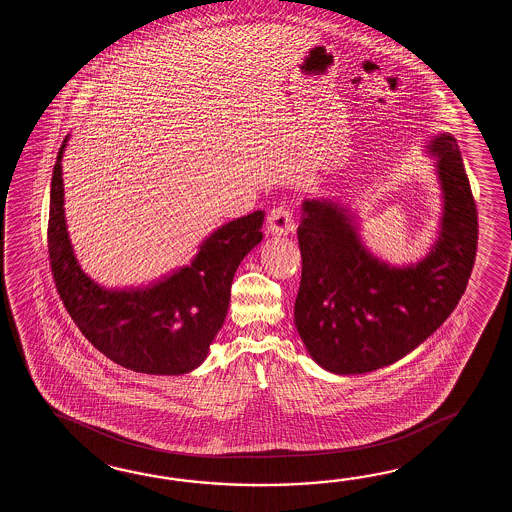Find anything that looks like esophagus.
Masks as SVG:
<instances>
[{"label": "esophagus", "instance_id": "esophagus-1", "mask_svg": "<svg viewBox=\"0 0 512 512\" xmlns=\"http://www.w3.org/2000/svg\"><path fill=\"white\" fill-rule=\"evenodd\" d=\"M294 230H296V225H294L291 210L285 207L272 208L269 216H267V232L271 236L280 238V236L293 234Z\"/></svg>", "mask_w": 512, "mask_h": 512}]
</instances>
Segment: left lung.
I'll return each mask as SVG.
<instances>
[{"instance_id": "obj_1", "label": "left lung", "mask_w": 512, "mask_h": 512, "mask_svg": "<svg viewBox=\"0 0 512 512\" xmlns=\"http://www.w3.org/2000/svg\"><path fill=\"white\" fill-rule=\"evenodd\" d=\"M441 188L432 245L417 261L382 260L360 236L357 210L340 199H305L298 227L302 282L294 324L320 368L359 375L392 366L456 309L478 247V212L457 142L426 141Z\"/></svg>"}]
</instances>
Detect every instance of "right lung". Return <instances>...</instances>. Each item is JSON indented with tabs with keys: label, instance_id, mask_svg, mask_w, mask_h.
Instances as JSON below:
<instances>
[{
	"label": "right lung",
	"instance_id": "1",
	"mask_svg": "<svg viewBox=\"0 0 512 512\" xmlns=\"http://www.w3.org/2000/svg\"><path fill=\"white\" fill-rule=\"evenodd\" d=\"M51 179L49 258L58 293L82 335L108 359L150 375H183L207 359L229 311L241 261L263 240V212L214 230L190 265L146 287L108 289L80 267L67 230L62 159Z\"/></svg>",
	"mask_w": 512,
	"mask_h": 512
}]
</instances>
